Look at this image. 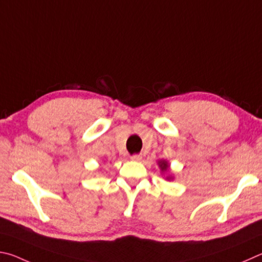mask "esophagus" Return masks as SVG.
Returning a JSON list of instances; mask_svg holds the SVG:
<instances>
[{
    "label": "esophagus",
    "mask_w": 262,
    "mask_h": 262,
    "mask_svg": "<svg viewBox=\"0 0 262 262\" xmlns=\"http://www.w3.org/2000/svg\"><path fill=\"white\" fill-rule=\"evenodd\" d=\"M141 158H143V157H141L140 154H134V155H131V157H130L132 161H140Z\"/></svg>",
    "instance_id": "obj_1"
}]
</instances>
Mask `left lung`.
Wrapping results in <instances>:
<instances>
[{
    "instance_id": "obj_1",
    "label": "left lung",
    "mask_w": 262,
    "mask_h": 262,
    "mask_svg": "<svg viewBox=\"0 0 262 262\" xmlns=\"http://www.w3.org/2000/svg\"><path fill=\"white\" fill-rule=\"evenodd\" d=\"M158 163H159V167H160V169H161L162 172L163 171H167L168 169H169V164H168L167 161H164V160H162V161H159ZM167 180H172V177L171 176H168Z\"/></svg>"
}]
</instances>
